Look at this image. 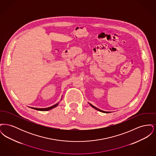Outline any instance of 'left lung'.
Listing matches in <instances>:
<instances>
[{
    "mask_svg": "<svg viewBox=\"0 0 156 156\" xmlns=\"http://www.w3.org/2000/svg\"><path fill=\"white\" fill-rule=\"evenodd\" d=\"M89 105L92 107V108H94V109H97V111H99L101 112H103V113H110V112H106L104 111H102V110H101V109H98V108H97L96 107H95L94 106H93L92 104H89Z\"/></svg>",
    "mask_w": 156,
    "mask_h": 156,
    "instance_id": "1",
    "label": "left lung"
}]
</instances>
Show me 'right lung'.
Wrapping results in <instances>:
<instances>
[{
    "label": "right lung",
    "instance_id": "add662e5",
    "mask_svg": "<svg viewBox=\"0 0 156 156\" xmlns=\"http://www.w3.org/2000/svg\"><path fill=\"white\" fill-rule=\"evenodd\" d=\"M58 105V103L57 104H55L54 105L51 106L50 107H48V108H31L33 109H35V110H37V111H49V110H51L53 108H55L56 106H57Z\"/></svg>",
    "mask_w": 156,
    "mask_h": 156
}]
</instances>
